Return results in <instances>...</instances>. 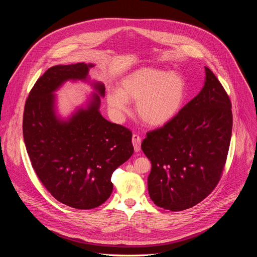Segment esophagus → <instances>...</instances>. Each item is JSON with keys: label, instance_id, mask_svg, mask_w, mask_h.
Returning a JSON list of instances; mask_svg holds the SVG:
<instances>
[{"label": "esophagus", "instance_id": "1", "mask_svg": "<svg viewBox=\"0 0 257 257\" xmlns=\"http://www.w3.org/2000/svg\"><path fill=\"white\" fill-rule=\"evenodd\" d=\"M132 143L134 146V151L138 153L140 151V145H141V138L137 134H133L132 136Z\"/></svg>", "mask_w": 257, "mask_h": 257}]
</instances>
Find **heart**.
Wrapping results in <instances>:
<instances>
[{
	"label": "heart",
	"mask_w": 257,
	"mask_h": 257,
	"mask_svg": "<svg viewBox=\"0 0 257 257\" xmlns=\"http://www.w3.org/2000/svg\"><path fill=\"white\" fill-rule=\"evenodd\" d=\"M187 97V84L178 73L140 68L122 79L119 91L107 93L108 105L117 114L128 112L127 100L136 101L138 118L149 126H163L175 118Z\"/></svg>",
	"instance_id": "heart-1"
}]
</instances>
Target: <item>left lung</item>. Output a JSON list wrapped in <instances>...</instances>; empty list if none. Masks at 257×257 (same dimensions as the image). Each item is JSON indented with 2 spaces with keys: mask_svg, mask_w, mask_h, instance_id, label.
I'll return each mask as SVG.
<instances>
[{
  "mask_svg": "<svg viewBox=\"0 0 257 257\" xmlns=\"http://www.w3.org/2000/svg\"><path fill=\"white\" fill-rule=\"evenodd\" d=\"M200 92L163 127L141 143L152 162L149 193L157 206L172 211L190 208L217 185L232 135V103L225 88L205 67Z\"/></svg>",
  "mask_w": 257,
  "mask_h": 257,
  "instance_id": "8db88e82",
  "label": "left lung"
}]
</instances>
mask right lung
Instances as JSON below:
<instances>
[{"mask_svg": "<svg viewBox=\"0 0 257 257\" xmlns=\"http://www.w3.org/2000/svg\"><path fill=\"white\" fill-rule=\"evenodd\" d=\"M92 66L48 69L30 90L23 114V137L34 172L58 201L78 209L97 207L109 197L114 171L134 152L132 132L101 116L98 94L69 120L56 116L53 92L67 80H86ZM93 87L104 95L102 83Z\"/></svg>", "mask_w": 257, "mask_h": 257, "instance_id": "add662e5", "label": "right lung"}]
</instances>
